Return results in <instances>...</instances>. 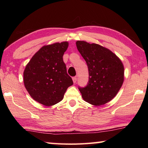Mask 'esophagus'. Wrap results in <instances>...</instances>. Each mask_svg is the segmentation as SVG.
<instances>
[{
	"label": "esophagus",
	"mask_w": 148,
	"mask_h": 148,
	"mask_svg": "<svg viewBox=\"0 0 148 148\" xmlns=\"http://www.w3.org/2000/svg\"><path fill=\"white\" fill-rule=\"evenodd\" d=\"M72 80H73L74 83H76V81H77V77H72Z\"/></svg>",
	"instance_id": "esophagus-1"
}]
</instances>
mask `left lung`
I'll return each mask as SVG.
<instances>
[{
  "label": "left lung",
  "mask_w": 148,
  "mask_h": 148,
  "mask_svg": "<svg viewBox=\"0 0 148 148\" xmlns=\"http://www.w3.org/2000/svg\"><path fill=\"white\" fill-rule=\"evenodd\" d=\"M76 44L89 72L87 86L78 87L82 98L95 106L107 103L114 98L123 83L122 62L113 52L99 44L84 41Z\"/></svg>",
  "instance_id": "8db88e82"
}]
</instances>
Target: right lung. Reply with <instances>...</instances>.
Here are the masks:
<instances>
[{
  "label": "right lung",
  "mask_w": 148,
  "mask_h": 148,
  "mask_svg": "<svg viewBox=\"0 0 148 148\" xmlns=\"http://www.w3.org/2000/svg\"><path fill=\"white\" fill-rule=\"evenodd\" d=\"M68 46V42H63L43 46L24 71L27 91L32 99L45 106H53L61 101L67 88L73 85L62 59Z\"/></svg>",
  "instance_id": "right-lung-1"
}]
</instances>
